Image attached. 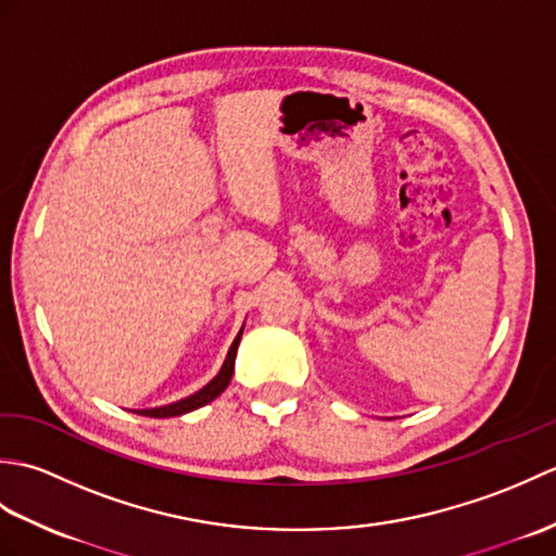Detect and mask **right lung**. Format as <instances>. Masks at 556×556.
Returning <instances> with one entry per match:
<instances>
[{
    "instance_id": "right-lung-1",
    "label": "right lung",
    "mask_w": 556,
    "mask_h": 556,
    "mask_svg": "<svg viewBox=\"0 0 556 556\" xmlns=\"http://www.w3.org/2000/svg\"><path fill=\"white\" fill-rule=\"evenodd\" d=\"M241 332H243V329H241ZM241 332H239V337L233 339V344H231V349H229V353H227V361H224L222 370H219V375L215 377V380L207 382L203 389H200V392H195V394H191V396H186V399H181V401H176V404L160 406V408H143V410H136L138 416H148V418H172V416H184V413H188V410H195V408H200V406L210 404L212 399H217V396L224 392V389L229 387V382H231V375H233V361H236V351H239Z\"/></svg>"
}]
</instances>
